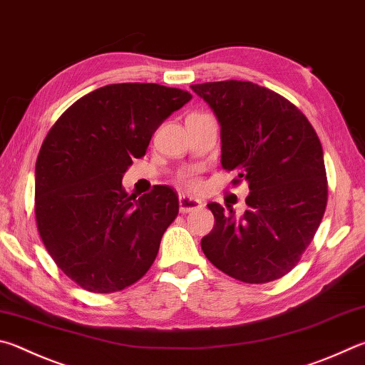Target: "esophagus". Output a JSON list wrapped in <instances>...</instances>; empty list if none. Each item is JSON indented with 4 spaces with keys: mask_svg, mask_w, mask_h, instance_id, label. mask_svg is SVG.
Returning a JSON list of instances; mask_svg holds the SVG:
<instances>
[{
    "mask_svg": "<svg viewBox=\"0 0 365 365\" xmlns=\"http://www.w3.org/2000/svg\"><path fill=\"white\" fill-rule=\"evenodd\" d=\"M178 204H180L182 214H190V212L202 207V202L200 200H195V197H191L185 193H182L180 197H178Z\"/></svg>",
    "mask_w": 365,
    "mask_h": 365,
    "instance_id": "34e87169",
    "label": "esophagus"
}]
</instances>
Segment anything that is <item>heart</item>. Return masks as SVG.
Wrapping results in <instances>:
<instances>
[{
	"label": "heart",
	"mask_w": 365,
	"mask_h": 365,
	"mask_svg": "<svg viewBox=\"0 0 365 365\" xmlns=\"http://www.w3.org/2000/svg\"><path fill=\"white\" fill-rule=\"evenodd\" d=\"M180 182L185 185V187H188L191 190L200 188V178H197L195 174H183L180 177Z\"/></svg>",
	"instance_id": "obj_1"
}]
</instances>
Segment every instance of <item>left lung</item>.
Returning <instances> with one entry per match:
<instances>
[{
	"instance_id": "1",
	"label": "left lung",
	"mask_w": 365,
	"mask_h": 365,
	"mask_svg": "<svg viewBox=\"0 0 365 365\" xmlns=\"http://www.w3.org/2000/svg\"><path fill=\"white\" fill-rule=\"evenodd\" d=\"M220 123L222 165L249 183L247 210L236 220L207 207L214 230L201 240L209 262L249 284L279 279L300 262L327 205L322 147L313 125L287 98L250 81L191 86Z\"/></svg>"
}]
</instances>
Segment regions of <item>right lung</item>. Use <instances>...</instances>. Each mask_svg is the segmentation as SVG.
Here are the masks:
<instances>
[{"label": "right lung", "mask_w": 365, "mask_h": 365, "mask_svg": "<svg viewBox=\"0 0 365 365\" xmlns=\"http://www.w3.org/2000/svg\"><path fill=\"white\" fill-rule=\"evenodd\" d=\"M190 98L153 83L108 84L73 103L46 135L35 169L36 227L52 260L84 290L118 292L153 264L178 196L156 185L137 200L121 180Z\"/></svg>", "instance_id": "1"}]
</instances>
